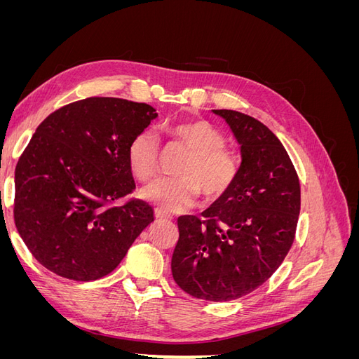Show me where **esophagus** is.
<instances>
[{"label":"esophagus","instance_id":"1","mask_svg":"<svg viewBox=\"0 0 359 359\" xmlns=\"http://www.w3.org/2000/svg\"><path fill=\"white\" fill-rule=\"evenodd\" d=\"M154 215H156V220L157 222H166V220H170V215L169 214H166V212H163L161 210H156L154 211Z\"/></svg>","mask_w":359,"mask_h":359}]
</instances>
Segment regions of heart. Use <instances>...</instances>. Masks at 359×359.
Segmentation results:
<instances>
[{
  "mask_svg": "<svg viewBox=\"0 0 359 359\" xmlns=\"http://www.w3.org/2000/svg\"><path fill=\"white\" fill-rule=\"evenodd\" d=\"M168 135L190 151L178 175L158 178L142 190V198L168 214L187 211L196 203L201 190L205 199L215 201L229 191L240 175V160L227 149L226 137L205 119L173 124ZM158 139L151 130H142L127 148V161L137 181H148L158 168Z\"/></svg>",
  "mask_w": 359,
  "mask_h": 359,
  "instance_id": "1",
  "label": "heart"
}]
</instances>
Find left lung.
<instances>
[{"label": "left lung", "instance_id": "left-lung-1", "mask_svg": "<svg viewBox=\"0 0 359 359\" xmlns=\"http://www.w3.org/2000/svg\"><path fill=\"white\" fill-rule=\"evenodd\" d=\"M241 147L233 187L201 215H181L172 276L189 295L232 301L273 276L295 240L301 210L297 170L278 137L253 116L212 111Z\"/></svg>", "mask_w": 359, "mask_h": 359}]
</instances>
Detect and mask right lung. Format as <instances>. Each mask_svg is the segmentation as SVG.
I'll use <instances>...</instances> for the list:
<instances>
[{"label": "right lung", "instance_id": "obj_1", "mask_svg": "<svg viewBox=\"0 0 359 359\" xmlns=\"http://www.w3.org/2000/svg\"><path fill=\"white\" fill-rule=\"evenodd\" d=\"M156 109L115 97L60 107L32 135L15 170V223L39 264L91 281L119 265L154 222L147 202H115L135 190L127 148Z\"/></svg>", "mask_w": 359, "mask_h": 359}]
</instances>
